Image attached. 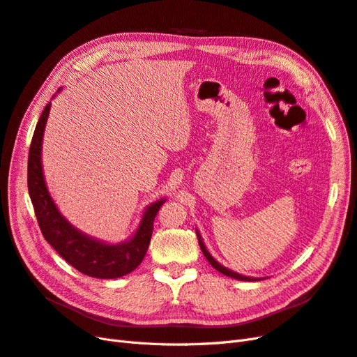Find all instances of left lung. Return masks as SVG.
Listing matches in <instances>:
<instances>
[{
	"mask_svg": "<svg viewBox=\"0 0 357 357\" xmlns=\"http://www.w3.org/2000/svg\"><path fill=\"white\" fill-rule=\"evenodd\" d=\"M197 233V238H199V245H200V250H202V252L205 254V257H206V260L211 263V266L213 268V269H217L218 272H221L222 275H226V277H230V278H235V280H239V281H260V280H263V278H252V277H245V275H241V273H236V272H233V271H230V269H227V268H224L222 264H220L215 259H213L211 254H209V251L206 250V247H205V243H203V241H202V236H200V233L199 231H196Z\"/></svg>",
	"mask_w": 357,
	"mask_h": 357,
	"instance_id": "1",
	"label": "left lung"
}]
</instances>
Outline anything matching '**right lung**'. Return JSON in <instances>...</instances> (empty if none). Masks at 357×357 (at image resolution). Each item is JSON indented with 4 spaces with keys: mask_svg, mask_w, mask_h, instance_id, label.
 <instances>
[{
    "mask_svg": "<svg viewBox=\"0 0 357 357\" xmlns=\"http://www.w3.org/2000/svg\"><path fill=\"white\" fill-rule=\"evenodd\" d=\"M59 91V89H58ZM50 101L40 116L28 154V191L36 217L45 239L75 269L94 278H119L135 271L148 251L154 220L166 199L151 203L146 208L135 236L121 243H105L89 238L61 215L50 197L42 167V142Z\"/></svg>",
    "mask_w": 357,
    "mask_h": 357,
    "instance_id": "obj_1",
    "label": "right lung"
}]
</instances>
